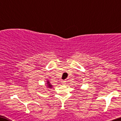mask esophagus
Instances as JSON below:
<instances>
[{
	"label": "esophagus",
	"mask_w": 121,
	"mask_h": 121,
	"mask_svg": "<svg viewBox=\"0 0 121 121\" xmlns=\"http://www.w3.org/2000/svg\"><path fill=\"white\" fill-rule=\"evenodd\" d=\"M66 82V80H62V81H61V83H62V84H65Z\"/></svg>",
	"instance_id": "obj_1"
}]
</instances>
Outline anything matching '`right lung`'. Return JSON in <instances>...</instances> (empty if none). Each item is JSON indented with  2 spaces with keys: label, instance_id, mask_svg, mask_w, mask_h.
I'll return each instance as SVG.
<instances>
[{
  "label": "right lung",
  "instance_id": "add662e5",
  "mask_svg": "<svg viewBox=\"0 0 121 121\" xmlns=\"http://www.w3.org/2000/svg\"><path fill=\"white\" fill-rule=\"evenodd\" d=\"M47 84H48V87L52 88V85H50V84H49V82H47Z\"/></svg>",
  "mask_w": 121,
  "mask_h": 121
}]
</instances>
